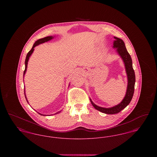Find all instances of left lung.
I'll return each mask as SVG.
<instances>
[{
	"mask_svg": "<svg viewBox=\"0 0 157 157\" xmlns=\"http://www.w3.org/2000/svg\"><path fill=\"white\" fill-rule=\"evenodd\" d=\"M115 40L113 41V48H117V52L119 54L123 60L128 78V85H127L126 94L121 102L111 108H102L95 104L90 99V101L93 106L100 112H103L106 114H115L124 109L127 105L130 103L134 92L135 83V75L133 67L132 59L128 52L126 47L124 41L118 37H113Z\"/></svg>",
	"mask_w": 157,
	"mask_h": 157,
	"instance_id": "left-lung-1",
	"label": "left lung"
}]
</instances>
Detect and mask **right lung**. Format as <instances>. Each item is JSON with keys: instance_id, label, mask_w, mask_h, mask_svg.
<instances>
[{"instance_id": "right-lung-1", "label": "right lung", "mask_w": 157, "mask_h": 157, "mask_svg": "<svg viewBox=\"0 0 157 157\" xmlns=\"http://www.w3.org/2000/svg\"><path fill=\"white\" fill-rule=\"evenodd\" d=\"M53 37L52 36H47V37H44V38H42V39H39V40H37V41H36L35 42V43L33 44V46H32V49H31V50H30V51L28 53V54H27V55H26V59H25V71H24V72H23V76H24V75L25 74V73H26V69H27V66H28V60L29 59V58H30V56H31V55L32 54V53L33 52V51H34V48L35 47V46H36L37 45H39V44H43V43H45V42H48V41H49V40H51V39H52ZM24 93H25V98H26V101H27V102H28V100H27V98H26V95H25V88H24ZM59 112H56V113H55V114H57V113H59ZM38 113L39 114H40V115H43V114H41V113H39V112H38ZM54 114V115H55Z\"/></svg>"}]
</instances>
